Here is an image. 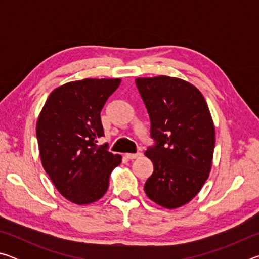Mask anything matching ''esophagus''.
Listing matches in <instances>:
<instances>
[{"label": "esophagus", "mask_w": 259, "mask_h": 259, "mask_svg": "<svg viewBox=\"0 0 259 259\" xmlns=\"http://www.w3.org/2000/svg\"><path fill=\"white\" fill-rule=\"evenodd\" d=\"M125 156H126V159H129V160H135V159H139V157H142V153H136V154H130V153H126Z\"/></svg>", "instance_id": "obj_1"}]
</instances>
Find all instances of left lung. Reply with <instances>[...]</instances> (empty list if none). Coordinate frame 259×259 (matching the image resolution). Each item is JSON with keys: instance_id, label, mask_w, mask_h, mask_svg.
Listing matches in <instances>:
<instances>
[{"instance_id": "8db88e82", "label": "left lung", "mask_w": 259, "mask_h": 259, "mask_svg": "<svg viewBox=\"0 0 259 259\" xmlns=\"http://www.w3.org/2000/svg\"><path fill=\"white\" fill-rule=\"evenodd\" d=\"M155 146L145 155L154 171L144 186L153 202L177 209L201 191L211 170L214 125L201 91L178 77H137Z\"/></svg>"}]
</instances>
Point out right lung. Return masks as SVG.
Masks as SVG:
<instances>
[{"mask_svg": "<svg viewBox=\"0 0 259 259\" xmlns=\"http://www.w3.org/2000/svg\"><path fill=\"white\" fill-rule=\"evenodd\" d=\"M121 78H84L49 95L36 123L43 168L65 199L85 205L107 192L109 175L122 156L97 145L104 136L100 112Z\"/></svg>", "mask_w": 259, "mask_h": 259, "instance_id": "obj_1", "label": "right lung"}]
</instances>
